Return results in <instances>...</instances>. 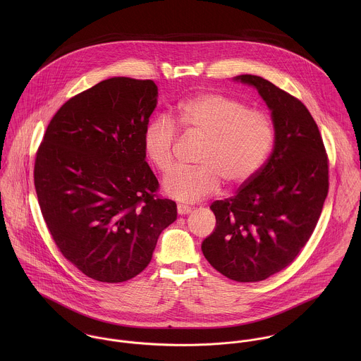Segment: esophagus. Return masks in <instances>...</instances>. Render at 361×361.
I'll return each mask as SVG.
<instances>
[{"instance_id":"1","label":"esophagus","mask_w":361,"mask_h":361,"mask_svg":"<svg viewBox=\"0 0 361 361\" xmlns=\"http://www.w3.org/2000/svg\"><path fill=\"white\" fill-rule=\"evenodd\" d=\"M189 212H192V207L186 206V204H178V214L179 215H188Z\"/></svg>"}]
</instances>
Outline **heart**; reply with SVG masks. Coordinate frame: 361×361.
Masks as SVG:
<instances>
[{
	"label": "heart",
	"instance_id": "heart-1",
	"mask_svg": "<svg viewBox=\"0 0 361 361\" xmlns=\"http://www.w3.org/2000/svg\"><path fill=\"white\" fill-rule=\"evenodd\" d=\"M178 126L189 136L204 139L199 168H176L162 180L169 197L193 203L215 193L221 180L229 188L250 182L269 154L275 128L271 116L259 109H249L239 99L203 93L190 97L178 108ZM178 129L165 114L147 123L143 137L145 153L161 172L175 164Z\"/></svg>",
	"mask_w": 361,
	"mask_h": 361
}]
</instances>
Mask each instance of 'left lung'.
Masks as SVG:
<instances>
[{"mask_svg": "<svg viewBox=\"0 0 361 361\" xmlns=\"http://www.w3.org/2000/svg\"><path fill=\"white\" fill-rule=\"evenodd\" d=\"M250 85L271 111L274 150L233 197L214 202L216 226L202 243L207 261L238 282H258L282 271L309 242L328 195V157L306 105L255 76Z\"/></svg>", "mask_w": 361, "mask_h": 361, "instance_id": "left-lung-1", "label": "left lung"}]
</instances>
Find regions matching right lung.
<instances>
[{
	"mask_svg": "<svg viewBox=\"0 0 361 361\" xmlns=\"http://www.w3.org/2000/svg\"><path fill=\"white\" fill-rule=\"evenodd\" d=\"M157 97L153 80H103L56 111L36 154V193L56 247L100 282L139 275L176 219V203L157 196L143 146Z\"/></svg>",
	"mask_w": 361,
	"mask_h": 361,
	"instance_id": "obj_1",
	"label": "right lung"
}]
</instances>
